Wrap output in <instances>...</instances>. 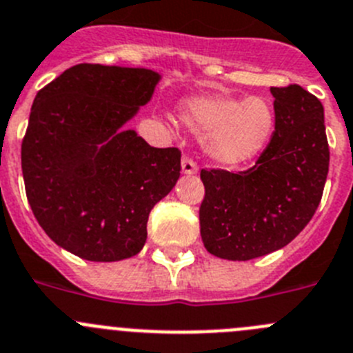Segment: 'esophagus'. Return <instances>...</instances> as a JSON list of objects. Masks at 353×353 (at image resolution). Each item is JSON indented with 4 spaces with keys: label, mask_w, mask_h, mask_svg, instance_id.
Listing matches in <instances>:
<instances>
[{
    "label": "esophagus",
    "mask_w": 353,
    "mask_h": 353,
    "mask_svg": "<svg viewBox=\"0 0 353 353\" xmlns=\"http://www.w3.org/2000/svg\"><path fill=\"white\" fill-rule=\"evenodd\" d=\"M181 170H183V174H196L199 172V167H196V163L192 158L184 157L183 161H181Z\"/></svg>",
    "instance_id": "obj_1"
}]
</instances>
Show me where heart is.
Listing matches in <instances>:
<instances>
[{"label":"heart","instance_id":"heart-1","mask_svg":"<svg viewBox=\"0 0 353 353\" xmlns=\"http://www.w3.org/2000/svg\"><path fill=\"white\" fill-rule=\"evenodd\" d=\"M179 120L203 136L207 157L221 167H239L254 160L266 148L275 128V113L263 97L216 94L186 99Z\"/></svg>","mask_w":353,"mask_h":353}]
</instances>
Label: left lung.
Listing matches in <instances>:
<instances>
[{"mask_svg": "<svg viewBox=\"0 0 353 353\" xmlns=\"http://www.w3.org/2000/svg\"><path fill=\"white\" fill-rule=\"evenodd\" d=\"M275 130L243 172L202 169L200 235L210 254L249 261L294 240L321 203L329 170L324 108L299 85L272 87Z\"/></svg>", "mask_w": 353, "mask_h": 353, "instance_id": "left-lung-1", "label": "left lung"}]
</instances>
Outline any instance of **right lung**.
Returning <instances> with one entry per match:
<instances>
[{"instance_id": "obj_1", "label": "right lung", "mask_w": 353, "mask_h": 353, "mask_svg": "<svg viewBox=\"0 0 353 353\" xmlns=\"http://www.w3.org/2000/svg\"><path fill=\"white\" fill-rule=\"evenodd\" d=\"M160 78L144 68L78 64L36 94L22 141L26 195L45 233L78 258L136 256L151 209L179 179L177 148H153L125 128Z\"/></svg>"}]
</instances>
